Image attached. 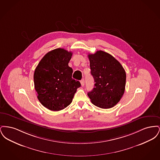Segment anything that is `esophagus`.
<instances>
[{
	"instance_id": "1",
	"label": "esophagus",
	"mask_w": 160,
	"mask_h": 160,
	"mask_svg": "<svg viewBox=\"0 0 160 160\" xmlns=\"http://www.w3.org/2000/svg\"><path fill=\"white\" fill-rule=\"evenodd\" d=\"M80 83H81L82 86H84V80L82 79V80L80 81Z\"/></svg>"
}]
</instances>
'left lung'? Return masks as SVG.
Instances as JSON below:
<instances>
[{"label":"left lung","instance_id":"8db88e82","mask_svg":"<svg viewBox=\"0 0 160 160\" xmlns=\"http://www.w3.org/2000/svg\"><path fill=\"white\" fill-rule=\"evenodd\" d=\"M94 88L88 93L92 103L101 108L114 107L124 93L126 73L119 61L111 54L99 50L89 54Z\"/></svg>","mask_w":160,"mask_h":160}]
</instances>
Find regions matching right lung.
I'll use <instances>...</instances> for the list:
<instances>
[{
    "mask_svg": "<svg viewBox=\"0 0 160 160\" xmlns=\"http://www.w3.org/2000/svg\"><path fill=\"white\" fill-rule=\"evenodd\" d=\"M72 53L63 48L48 52L35 70L33 80L37 97L42 106L59 111L71 103L80 82L72 78V69L68 66Z\"/></svg>",
    "mask_w": 160,
    "mask_h": 160,
    "instance_id": "obj_1",
    "label": "right lung"
}]
</instances>
